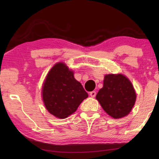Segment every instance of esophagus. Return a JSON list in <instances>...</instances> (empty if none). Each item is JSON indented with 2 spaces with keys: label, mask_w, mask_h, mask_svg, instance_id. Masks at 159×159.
<instances>
[{
  "label": "esophagus",
  "mask_w": 159,
  "mask_h": 159,
  "mask_svg": "<svg viewBox=\"0 0 159 159\" xmlns=\"http://www.w3.org/2000/svg\"><path fill=\"white\" fill-rule=\"evenodd\" d=\"M90 95L92 98H95V95H96V92L95 91H92V92L90 93Z\"/></svg>",
  "instance_id": "esophagus-1"
}]
</instances>
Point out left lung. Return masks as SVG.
I'll list each match as a JSON object with an SVG mask.
<instances>
[{
  "mask_svg": "<svg viewBox=\"0 0 159 159\" xmlns=\"http://www.w3.org/2000/svg\"><path fill=\"white\" fill-rule=\"evenodd\" d=\"M103 110L114 119L129 114L136 101V93L132 82L125 75H106L103 86L96 95Z\"/></svg>",
  "mask_w": 159,
  "mask_h": 159,
  "instance_id": "1",
  "label": "left lung"
}]
</instances>
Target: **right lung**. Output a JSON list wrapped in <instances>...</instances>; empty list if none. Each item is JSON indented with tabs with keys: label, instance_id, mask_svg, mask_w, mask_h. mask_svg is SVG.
Here are the masks:
<instances>
[{
	"label": "right lung",
	"instance_id": "obj_1",
	"mask_svg": "<svg viewBox=\"0 0 159 159\" xmlns=\"http://www.w3.org/2000/svg\"><path fill=\"white\" fill-rule=\"evenodd\" d=\"M43 100L50 114L65 119L77 111L88 97V93L74 77V72L64 63L56 64L43 83Z\"/></svg>",
	"mask_w": 159,
	"mask_h": 159
}]
</instances>
